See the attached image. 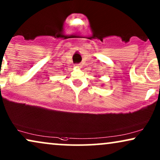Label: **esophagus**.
Returning <instances> with one entry per match:
<instances>
[{
	"label": "esophagus",
	"instance_id": "34e87169",
	"mask_svg": "<svg viewBox=\"0 0 160 160\" xmlns=\"http://www.w3.org/2000/svg\"><path fill=\"white\" fill-rule=\"evenodd\" d=\"M76 66H78V67H81V64H80V63H79V64H76Z\"/></svg>",
	"mask_w": 160,
	"mask_h": 160
}]
</instances>
